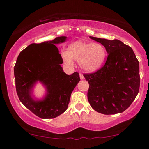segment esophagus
<instances>
[{
    "mask_svg": "<svg viewBox=\"0 0 149 149\" xmlns=\"http://www.w3.org/2000/svg\"><path fill=\"white\" fill-rule=\"evenodd\" d=\"M79 77H80V79H81V80H83V79H85V77H84V76H83V75L82 74H79Z\"/></svg>",
    "mask_w": 149,
    "mask_h": 149,
    "instance_id": "esophagus-1",
    "label": "esophagus"
}]
</instances>
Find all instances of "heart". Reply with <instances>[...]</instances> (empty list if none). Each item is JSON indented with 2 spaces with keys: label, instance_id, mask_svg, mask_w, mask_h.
Instances as JSON below:
<instances>
[{
  "label": "heart",
  "instance_id": "obj_1",
  "mask_svg": "<svg viewBox=\"0 0 149 149\" xmlns=\"http://www.w3.org/2000/svg\"><path fill=\"white\" fill-rule=\"evenodd\" d=\"M61 56L66 64L72 65L74 60L77 61L83 70L93 72L103 65L107 58V51L100 43L78 40L71 43L67 52H63Z\"/></svg>",
  "mask_w": 149,
  "mask_h": 149
}]
</instances>
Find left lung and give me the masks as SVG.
<instances>
[{
	"label": "left lung",
	"instance_id": "obj_1",
	"mask_svg": "<svg viewBox=\"0 0 149 149\" xmlns=\"http://www.w3.org/2000/svg\"><path fill=\"white\" fill-rule=\"evenodd\" d=\"M89 38L102 45L109 56L97 72L83 74L89 84V102L93 109L104 115L123 113L139 91V62L132 49L121 40Z\"/></svg>",
	"mask_w": 149,
	"mask_h": 149
}]
</instances>
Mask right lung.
Listing matches in <instances>:
<instances>
[{"instance_id":"right-lung-1","label":"right lung","mask_w":149,"mask_h":149,"mask_svg":"<svg viewBox=\"0 0 149 149\" xmlns=\"http://www.w3.org/2000/svg\"><path fill=\"white\" fill-rule=\"evenodd\" d=\"M59 36L42 43H32L20 52L14 67L16 91L21 102L41 119H53L66 111L71 93L80 81L75 72L66 74L60 64L62 56L56 44L66 41ZM42 83L46 93L36 99L32 91L36 82Z\"/></svg>"}]
</instances>
